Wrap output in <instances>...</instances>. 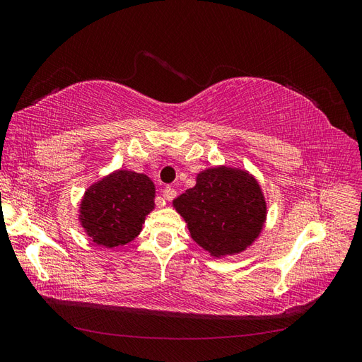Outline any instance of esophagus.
Segmentation results:
<instances>
[{
    "label": "esophagus",
    "instance_id": "34e87169",
    "mask_svg": "<svg viewBox=\"0 0 362 362\" xmlns=\"http://www.w3.org/2000/svg\"><path fill=\"white\" fill-rule=\"evenodd\" d=\"M163 198L169 202L173 201L175 198H177V190L172 189L170 185H168V187H164V190H163Z\"/></svg>",
    "mask_w": 362,
    "mask_h": 362
}]
</instances>
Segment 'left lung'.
Listing matches in <instances>:
<instances>
[{
  "mask_svg": "<svg viewBox=\"0 0 362 362\" xmlns=\"http://www.w3.org/2000/svg\"><path fill=\"white\" fill-rule=\"evenodd\" d=\"M192 238L214 257L245 250L261 233L266 201L249 173L213 168L198 175L196 185L173 201Z\"/></svg>",
  "mask_w": 362,
  "mask_h": 362,
  "instance_id": "obj_1",
  "label": "left lung"
}]
</instances>
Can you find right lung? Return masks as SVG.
<instances>
[{
    "mask_svg": "<svg viewBox=\"0 0 362 362\" xmlns=\"http://www.w3.org/2000/svg\"><path fill=\"white\" fill-rule=\"evenodd\" d=\"M154 184L146 175L117 170L86 192L80 206L81 225L96 245H127L141 231L154 208Z\"/></svg>",
    "mask_w": 362,
    "mask_h": 362,
    "instance_id": "right-lung-1",
    "label": "right lung"
}]
</instances>
